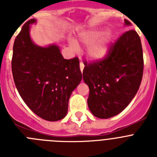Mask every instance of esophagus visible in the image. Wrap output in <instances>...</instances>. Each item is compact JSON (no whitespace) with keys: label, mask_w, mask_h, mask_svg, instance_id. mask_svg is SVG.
<instances>
[{"label":"esophagus","mask_w":157,"mask_h":157,"mask_svg":"<svg viewBox=\"0 0 157 157\" xmlns=\"http://www.w3.org/2000/svg\"><path fill=\"white\" fill-rule=\"evenodd\" d=\"M83 68H84V63H82V61H80V70H81L82 72Z\"/></svg>","instance_id":"obj_1"}]
</instances>
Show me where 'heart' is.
I'll return each instance as SVG.
<instances>
[{
    "instance_id": "heart-1",
    "label": "heart",
    "mask_w": 157,
    "mask_h": 157,
    "mask_svg": "<svg viewBox=\"0 0 157 157\" xmlns=\"http://www.w3.org/2000/svg\"><path fill=\"white\" fill-rule=\"evenodd\" d=\"M104 33V30H94L89 31L81 36V40L84 44H90L88 47V53L93 59H101L105 56L109 51V45H110L112 35L110 33H105L104 35L101 36L97 41L95 40L98 39L101 34ZM95 40V41L94 42ZM72 46L75 47L74 43L71 44Z\"/></svg>"
}]
</instances>
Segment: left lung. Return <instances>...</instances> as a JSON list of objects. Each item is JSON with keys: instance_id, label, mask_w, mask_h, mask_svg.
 <instances>
[{"instance_id": "1", "label": "left lung", "mask_w": 157, "mask_h": 157, "mask_svg": "<svg viewBox=\"0 0 157 157\" xmlns=\"http://www.w3.org/2000/svg\"><path fill=\"white\" fill-rule=\"evenodd\" d=\"M125 25H130L125 19ZM83 80L88 85V107L100 119L115 116L127 108L139 89L144 69L138 33L130 30L112 44L104 59L85 62Z\"/></svg>"}]
</instances>
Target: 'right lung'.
<instances>
[{"label":"right lung","mask_w":157,"mask_h":157,"mask_svg":"<svg viewBox=\"0 0 157 157\" xmlns=\"http://www.w3.org/2000/svg\"><path fill=\"white\" fill-rule=\"evenodd\" d=\"M31 19L16 36L12 71L19 95L37 116L48 121L65 117L72 91L82 80L78 58L65 59L59 47L35 45L30 36Z\"/></svg>","instance_id":"obj_1"}]
</instances>
